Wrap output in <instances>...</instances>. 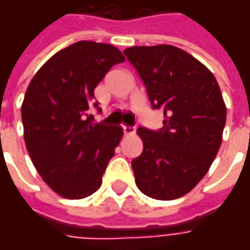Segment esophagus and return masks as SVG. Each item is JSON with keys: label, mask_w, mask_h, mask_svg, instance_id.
Returning a JSON list of instances; mask_svg holds the SVG:
<instances>
[{"label": "esophagus", "mask_w": 250, "mask_h": 250, "mask_svg": "<svg viewBox=\"0 0 250 250\" xmlns=\"http://www.w3.org/2000/svg\"><path fill=\"white\" fill-rule=\"evenodd\" d=\"M122 130L125 134H134L135 132V127H130V125H122Z\"/></svg>", "instance_id": "esophagus-1"}]
</instances>
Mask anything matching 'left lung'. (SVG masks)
<instances>
[{
    "label": "left lung",
    "mask_w": 250,
    "mask_h": 250,
    "mask_svg": "<svg viewBox=\"0 0 250 250\" xmlns=\"http://www.w3.org/2000/svg\"><path fill=\"white\" fill-rule=\"evenodd\" d=\"M146 87L163 127H139L143 151L131 166L136 186L155 199H175L204 178L222 142L226 107L206 66L173 45L131 46L125 51Z\"/></svg>",
    "instance_id": "left-lung-1"
}]
</instances>
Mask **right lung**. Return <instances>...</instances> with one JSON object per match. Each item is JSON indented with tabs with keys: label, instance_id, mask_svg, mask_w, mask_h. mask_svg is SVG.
I'll use <instances>...</instances> for the list:
<instances>
[{
	"label": "right lung",
	"instance_id": "add662e5",
	"mask_svg": "<svg viewBox=\"0 0 250 250\" xmlns=\"http://www.w3.org/2000/svg\"><path fill=\"white\" fill-rule=\"evenodd\" d=\"M125 57L114 45L77 41L41 66L21 107L24 139L41 178L64 198L82 199L102 186L123 131L93 123V89Z\"/></svg>",
	"mask_w": 250,
	"mask_h": 250
}]
</instances>
